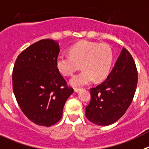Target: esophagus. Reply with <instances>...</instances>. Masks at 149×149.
Wrapping results in <instances>:
<instances>
[{"label": "esophagus", "mask_w": 149, "mask_h": 149, "mask_svg": "<svg viewBox=\"0 0 149 149\" xmlns=\"http://www.w3.org/2000/svg\"><path fill=\"white\" fill-rule=\"evenodd\" d=\"M80 91H81V88H74V91H75V92H76V93H78V92H79Z\"/></svg>", "instance_id": "1"}]
</instances>
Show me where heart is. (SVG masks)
Returning a JSON list of instances; mask_svg holds the SVG:
<instances>
[{"mask_svg":"<svg viewBox=\"0 0 149 149\" xmlns=\"http://www.w3.org/2000/svg\"><path fill=\"white\" fill-rule=\"evenodd\" d=\"M113 55L108 45L89 41H81L72 45L70 53L57 56L56 65L64 76H70L81 64L83 70L73 76L70 83L74 87L88 84L93 81H101L108 76L113 65Z\"/></svg>","mask_w":149,"mask_h":149,"instance_id":"heart-1","label":"heart"}]
</instances>
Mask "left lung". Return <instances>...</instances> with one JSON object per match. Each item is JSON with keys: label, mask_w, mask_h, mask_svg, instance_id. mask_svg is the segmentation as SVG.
<instances>
[{"label": "left lung", "mask_w": 149, "mask_h": 149, "mask_svg": "<svg viewBox=\"0 0 149 149\" xmlns=\"http://www.w3.org/2000/svg\"><path fill=\"white\" fill-rule=\"evenodd\" d=\"M137 79L134 60L123 47L106 79L90 89L91 102L85 109L88 120L97 125H108L120 120L133 100Z\"/></svg>", "instance_id": "obj_1"}]
</instances>
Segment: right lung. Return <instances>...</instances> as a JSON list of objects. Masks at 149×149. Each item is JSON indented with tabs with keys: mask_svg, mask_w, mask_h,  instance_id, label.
I'll return each instance as SVG.
<instances>
[{
	"mask_svg": "<svg viewBox=\"0 0 149 149\" xmlns=\"http://www.w3.org/2000/svg\"><path fill=\"white\" fill-rule=\"evenodd\" d=\"M59 51L58 42L43 39L25 49L15 63V96L25 116L38 125L49 127L59 121L73 93L56 68Z\"/></svg>",
	"mask_w": 149,
	"mask_h": 149,
	"instance_id": "right-lung-1",
	"label": "right lung"
}]
</instances>
